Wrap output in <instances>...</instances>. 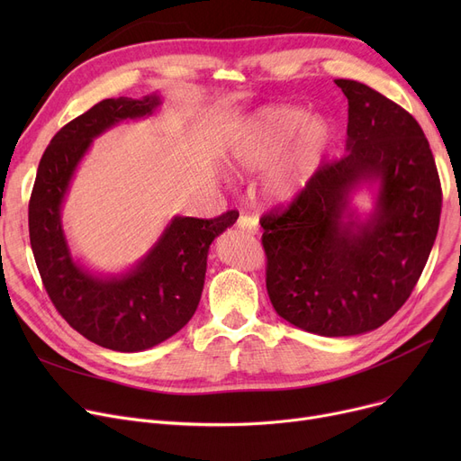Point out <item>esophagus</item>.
<instances>
[{"instance_id": "1", "label": "esophagus", "mask_w": 461, "mask_h": 461, "mask_svg": "<svg viewBox=\"0 0 461 461\" xmlns=\"http://www.w3.org/2000/svg\"><path fill=\"white\" fill-rule=\"evenodd\" d=\"M237 228H239L240 231H245V233L256 235V233H258V230H259V222H258V218H256V216H250V214H240V216H239V221H237Z\"/></svg>"}]
</instances>
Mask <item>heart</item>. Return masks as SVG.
Listing matches in <instances>:
<instances>
[{
	"label": "heart",
	"mask_w": 461,
	"mask_h": 461,
	"mask_svg": "<svg viewBox=\"0 0 461 461\" xmlns=\"http://www.w3.org/2000/svg\"><path fill=\"white\" fill-rule=\"evenodd\" d=\"M310 113L297 106H269L259 110L231 145V162L243 172H258L275 162L285 145L308 123ZM329 140V125L318 119L308 125L299 153L271 177L269 192L278 200H289L306 183L313 162Z\"/></svg>",
	"instance_id": "1"
}]
</instances>
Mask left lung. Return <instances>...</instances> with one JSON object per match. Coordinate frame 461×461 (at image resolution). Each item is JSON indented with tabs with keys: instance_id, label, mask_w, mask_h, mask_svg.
<instances>
[{
	"instance_id": "1",
	"label": "left lung",
	"mask_w": 461,
	"mask_h": 461,
	"mask_svg": "<svg viewBox=\"0 0 461 461\" xmlns=\"http://www.w3.org/2000/svg\"><path fill=\"white\" fill-rule=\"evenodd\" d=\"M346 155L325 162L285 211L261 218L267 294L280 318L320 336H357L389 321L419 282L441 216L429 143L402 106L355 80ZM378 186L360 219L350 194Z\"/></svg>"
}]
</instances>
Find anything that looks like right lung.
<instances>
[{
  "mask_svg": "<svg viewBox=\"0 0 461 461\" xmlns=\"http://www.w3.org/2000/svg\"><path fill=\"white\" fill-rule=\"evenodd\" d=\"M160 104L158 93L119 96L72 119L46 148L30 200L32 250L48 297L72 329L121 353L158 346L190 321L203 292L209 247L239 218L237 211L211 221L174 216L151 250L117 275L93 273L70 254L61 209L93 140L121 121L153 115Z\"/></svg>",
  "mask_w": 461,
  "mask_h": 461,
  "instance_id": "right-lung-1",
  "label": "right lung"
}]
</instances>
